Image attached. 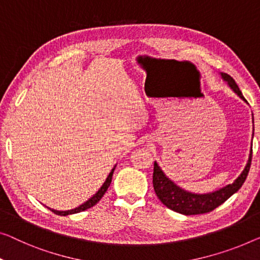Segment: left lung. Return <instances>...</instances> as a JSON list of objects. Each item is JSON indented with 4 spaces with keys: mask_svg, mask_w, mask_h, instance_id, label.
Returning <instances> with one entry per match:
<instances>
[{
    "mask_svg": "<svg viewBox=\"0 0 260 260\" xmlns=\"http://www.w3.org/2000/svg\"><path fill=\"white\" fill-rule=\"evenodd\" d=\"M222 78L229 84V86L235 91V93L241 96L243 100L244 98L241 90H239L238 85L236 84L231 76L226 73H220ZM246 102V100H245ZM251 160H252V147H251V153L247 160L245 168L242 172L237 179L235 180L234 183L228 184L226 187H223L219 190H216L210 193H192L188 192L181 189L180 187L170 181L167 176L165 175L161 168L158 167L156 162H154V173H153V187L155 193L158 197V200L164 203L166 207L169 208L170 210L180 212L182 215H200L205 214V212H210L223 204L230 196L237 192L245 182L247 174L251 167Z\"/></svg>",
    "mask_w": 260,
    "mask_h": 260,
    "instance_id": "1",
    "label": "left lung"
}]
</instances>
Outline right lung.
I'll return each mask as SVG.
<instances>
[{
  "label": "right lung",
  "instance_id": "right-lung-1",
  "mask_svg": "<svg viewBox=\"0 0 260 260\" xmlns=\"http://www.w3.org/2000/svg\"><path fill=\"white\" fill-rule=\"evenodd\" d=\"M114 168H115V167H114ZM114 168L112 169V172L110 173V175L107 176V179H106V181H105V183L103 184V187L99 189L98 192L94 193V195H93L90 200L86 201V202L83 203L81 205H79L78 208L72 209V210H68V211H57V210H53V209H50V210H51L52 212H55L56 215H59V216H67V215H71V214H77V212L84 211V210H86V209H90V208H92L93 205H95L96 203L99 202L100 200H102V197H103L104 195H105V192L107 191V189H108V187H110V184H111V182H112V176H113Z\"/></svg>",
  "mask_w": 260,
  "mask_h": 260
}]
</instances>
